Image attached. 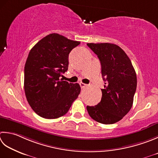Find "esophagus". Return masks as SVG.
Listing matches in <instances>:
<instances>
[{
	"label": "esophagus",
	"instance_id": "esophagus-1",
	"mask_svg": "<svg viewBox=\"0 0 158 158\" xmlns=\"http://www.w3.org/2000/svg\"><path fill=\"white\" fill-rule=\"evenodd\" d=\"M79 85H80V86H81V88H84L86 85V84H85V83H82V82H80L79 83Z\"/></svg>",
	"mask_w": 158,
	"mask_h": 158
}]
</instances>
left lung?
I'll return each instance as SVG.
<instances>
[{
	"label": "left lung",
	"instance_id": "obj_1",
	"mask_svg": "<svg viewBox=\"0 0 158 158\" xmlns=\"http://www.w3.org/2000/svg\"><path fill=\"white\" fill-rule=\"evenodd\" d=\"M101 64L105 83L102 98L97 106H87L92 119L102 124H114L121 120L133 106L137 77L130 59L123 49L111 43H88Z\"/></svg>",
	"mask_w": 158,
	"mask_h": 158
}]
</instances>
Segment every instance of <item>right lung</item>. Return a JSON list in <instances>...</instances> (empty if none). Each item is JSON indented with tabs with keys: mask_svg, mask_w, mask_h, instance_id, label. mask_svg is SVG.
Wrapping results in <instances>:
<instances>
[{
	"mask_svg": "<svg viewBox=\"0 0 158 158\" xmlns=\"http://www.w3.org/2000/svg\"><path fill=\"white\" fill-rule=\"evenodd\" d=\"M80 44L51 33L30 51L24 66V88L27 100L38 115L47 119L65 115L81 92L78 83L63 81L70 51Z\"/></svg>",
	"mask_w": 158,
	"mask_h": 158,
	"instance_id": "add662e5",
	"label": "right lung"
}]
</instances>
